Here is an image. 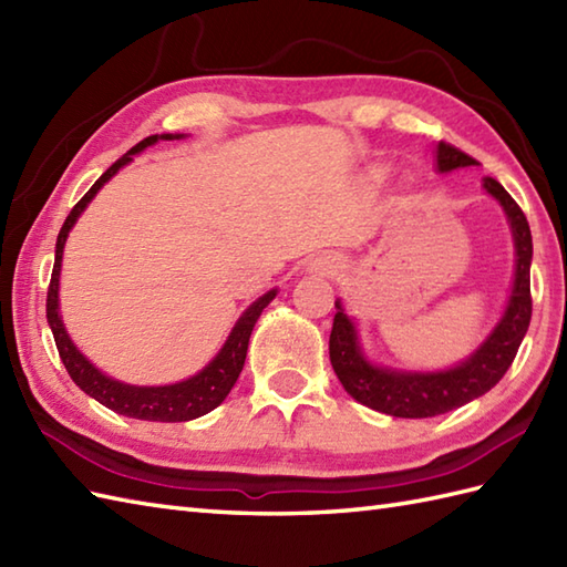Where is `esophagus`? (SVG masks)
<instances>
[{
	"mask_svg": "<svg viewBox=\"0 0 567 567\" xmlns=\"http://www.w3.org/2000/svg\"><path fill=\"white\" fill-rule=\"evenodd\" d=\"M307 272H311V275H321V277H333L336 272L341 270V260L336 258V256H317V258H311L309 262H307V268H305Z\"/></svg>",
	"mask_w": 567,
	"mask_h": 567,
	"instance_id": "1",
	"label": "esophagus"
}]
</instances>
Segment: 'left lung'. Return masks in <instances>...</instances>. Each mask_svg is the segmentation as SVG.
Returning <instances> with one entry per match:
<instances>
[{
	"instance_id": "left-lung-1",
	"label": "left lung",
	"mask_w": 567,
	"mask_h": 567,
	"mask_svg": "<svg viewBox=\"0 0 567 567\" xmlns=\"http://www.w3.org/2000/svg\"><path fill=\"white\" fill-rule=\"evenodd\" d=\"M467 165H477V161L470 158L461 148L451 146V143H439V173H451L455 167ZM485 189L507 214L516 248L514 287L504 317L495 331L487 336V341L465 363L441 372H402L370 363L360 351L355 323L343 315L341 302H336L329 339L331 365L343 390L360 404L400 419L439 416L489 392L514 363L516 351H519L528 331V321H532V228H528L519 204L512 199L509 192L497 179L485 177Z\"/></svg>"
}]
</instances>
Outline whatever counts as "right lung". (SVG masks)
Wrapping results in <instances>:
<instances>
[{
	"label": "right lung",
	"instance_id": "right-lung-1",
	"mask_svg": "<svg viewBox=\"0 0 567 567\" xmlns=\"http://www.w3.org/2000/svg\"><path fill=\"white\" fill-rule=\"evenodd\" d=\"M173 141V138H183L179 134H155L143 138L141 143H136L134 148L128 153H124L110 171H106L97 183L90 187L87 195H84L72 212L68 214V219L60 228L58 240H55V265H53V275H51V285H48V297H45V317L48 323H51L53 339L58 346L60 360L68 370V375L72 378V382L78 388L97 400L100 404H104L106 409H112L116 414H124L131 419H143V421H189L209 414L212 409L219 406L226 394L231 392V388L236 384L240 370H244L246 363V353H248V339L250 331L256 327L258 317L262 315V309L268 307L275 299V290H270L268 295H262L260 299H256L246 311L244 317L236 321V327L228 333V339L224 343V348L212 363L199 370L197 375H192L189 380L175 382V384H163V388H136V384H124L118 380L106 378L104 372H100L94 368L87 358H84L75 343L70 341V336L63 327V319L58 315V282H60V262H63V248L70 228L75 226L78 216L84 212V207L92 202V197L97 195L102 189V185L106 179H112L126 163L134 161V155L141 153L143 148L153 146L158 141Z\"/></svg>",
	"mask_w": 567,
	"mask_h": 567
}]
</instances>
